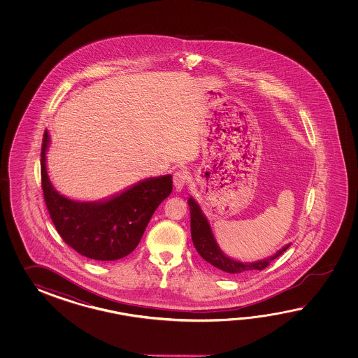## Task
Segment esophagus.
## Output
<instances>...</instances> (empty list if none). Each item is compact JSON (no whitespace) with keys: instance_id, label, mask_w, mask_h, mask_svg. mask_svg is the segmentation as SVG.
Masks as SVG:
<instances>
[{"instance_id":"esophagus-1","label":"esophagus","mask_w":358,"mask_h":358,"mask_svg":"<svg viewBox=\"0 0 358 358\" xmlns=\"http://www.w3.org/2000/svg\"><path fill=\"white\" fill-rule=\"evenodd\" d=\"M188 182V174L185 170H178L174 173V187L176 189H182Z\"/></svg>"}]
</instances>
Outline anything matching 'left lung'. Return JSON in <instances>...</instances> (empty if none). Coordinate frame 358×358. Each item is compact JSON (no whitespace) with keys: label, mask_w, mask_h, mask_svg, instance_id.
Instances as JSON below:
<instances>
[{"label":"left lung","mask_w":358,"mask_h":358,"mask_svg":"<svg viewBox=\"0 0 358 358\" xmlns=\"http://www.w3.org/2000/svg\"><path fill=\"white\" fill-rule=\"evenodd\" d=\"M188 205L190 206V234H192V241L196 250L202 259L227 274L239 275L248 271L264 270L270 265L271 261L282 256V253L290 247V244H288L282 247L280 251L276 252L274 256L259 262H252V264H243V262L229 259L220 251L219 245L213 238L210 224L206 219L205 215L201 211L199 206L192 198L188 199Z\"/></svg>","instance_id":"left-lung-1"}]
</instances>
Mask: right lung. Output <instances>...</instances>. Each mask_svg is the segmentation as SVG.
I'll return each instance as SVG.
<instances>
[{
    "label": "right lung",
    "mask_w": 358,
    "mask_h": 358,
    "mask_svg": "<svg viewBox=\"0 0 358 358\" xmlns=\"http://www.w3.org/2000/svg\"><path fill=\"white\" fill-rule=\"evenodd\" d=\"M45 131L41 180L47 210L62 241L84 257L115 261L136 250L147 224L173 190V176L151 178L105 202H76L59 194L48 179Z\"/></svg>",
    "instance_id": "add662e5"
}]
</instances>
